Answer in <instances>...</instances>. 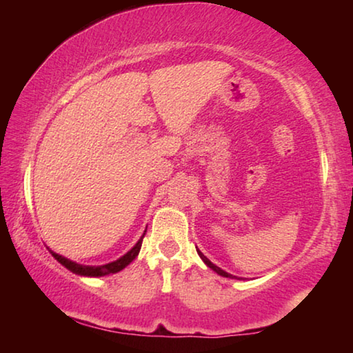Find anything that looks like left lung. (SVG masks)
I'll return each instance as SVG.
<instances>
[{
    "label": "left lung",
    "instance_id": "left-lung-1",
    "mask_svg": "<svg viewBox=\"0 0 353 353\" xmlns=\"http://www.w3.org/2000/svg\"><path fill=\"white\" fill-rule=\"evenodd\" d=\"M198 254H199V256H201V259H202V261H204L205 265H207L208 268H210V270H213L214 272L219 274V276H223V277H229V279H236L235 276H232V274H229V272H225V271L221 270V268H218L216 265H213V263H212L210 260H208L207 256L201 252V250H198Z\"/></svg>",
    "mask_w": 353,
    "mask_h": 353
}]
</instances>
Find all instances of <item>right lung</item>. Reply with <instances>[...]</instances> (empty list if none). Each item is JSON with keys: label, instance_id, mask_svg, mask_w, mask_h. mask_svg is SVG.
I'll return each instance as SVG.
<instances>
[{"label": "right lung", "instance_id": "1", "mask_svg": "<svg viewBox=\"0 0 353 353\" xmlns=\"http://www.w3.org/2000/svg\"><path fill=\"white\" fill-rule=\"evenodd\" d=\"M146 232V230H145ZM145 236V234H143ZM143 236L140 238L139 241H137L135 246L129 250L128 254H124L123 256H119L118 260L112 261V263H107V265H101V266H85V265H79V263H74L68 259H65V256L59 255L56 252H52L50 249V252L52 254V256L63 265L67 270H70L71 272L77 274V276H87V277H103V276H109V274H115L119 272L121 270H124L130 261L135 260V256L139 255L140 249H141V241H143Z\"/></svg>", "mask_w": 353, "mask_h": 353}]
</instances>
